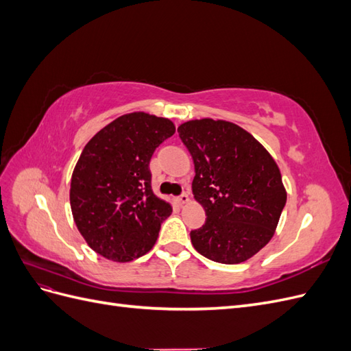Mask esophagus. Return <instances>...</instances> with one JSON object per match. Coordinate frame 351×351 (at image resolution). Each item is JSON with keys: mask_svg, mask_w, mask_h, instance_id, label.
<instances>
[{"mask_svg": "<svg viewBox=\"0 0 351 351\" xmlns=\"http://www.w3.org/2000/svg\"><path fill=\"white\" fill-rule=\"evenodd\" d=\"M177 202H178V205L187 204V202H189V195H187V193H182V195H180V196L177 197Z\"/></svg>", "mask_w": 351, "mask_h": 351, "instance_id": "34e87169", "label": "esophagus"}]
</instances>
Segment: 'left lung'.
I'll use <instances>...</instances> for the list:
<instances>
[{
    "instance_id": "8db88e82",
    "label": "left lung",
    "mask_w": 351,
    "mask_h": 351,
    "mask_svg": "<svg viewBox=\"0 0 351 351\" xmlns=\"http://www.w3.org/2000/svg\"><path fill=\"white\" fill-rule=\"evenodd\" d=\"M195 162L192 192L206 212L190 231L193 247L214 262L247 261L275 232L287 193L278 165L243 130L222 120H192L177 129Z\"/></svg>"
}]
</instances>
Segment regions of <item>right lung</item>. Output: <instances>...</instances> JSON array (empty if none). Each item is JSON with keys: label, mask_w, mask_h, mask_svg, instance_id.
Returning a JSON list of instances; mask_svg holds the SVG:
<instances>
[{"label": "right lung", "mask_w": 351, "mask_h": 351, "mask_svg": "<svg viewBox=\"0 0 351 351\" xmlns=\"http://www.w3.org/2000/svg\"><path fill=\"white\" fill-rule=\"evenodd\" d=\"M174 132L168 119L132 112L84 146L71 176L70 205L80 234L101 256L129 262L154 247L173 209L152 192L149 162Z\"/></svg>", "instance_id": "obj_1"}]
</instances>
